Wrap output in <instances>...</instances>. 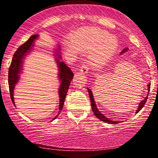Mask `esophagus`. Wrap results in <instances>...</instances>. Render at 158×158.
I'll list each match as a JSON object with an SVG mask.
<instances>
[{
	"mask_svg": "<svg viewBox=\"0 0 158 158\" xmlns=\"http://www.w3.org/2000/svg\"><path fill=\"white\" fill-rule=\"evenodd\" d=\"M80 71L82 73H88V67L85 64H82V65H81V68H80Z\"/></svg>",
	"mask_w": 158,
	"mask_h": 158,
	"instance_id": "esophagus-1",
	"label": "esophagus"
}]
</instances>
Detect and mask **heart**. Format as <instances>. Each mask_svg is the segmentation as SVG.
<instances>
[{
    "label": "heart",
    "instance_id": "b5f03b06",
    "mask_svg": "<svg viewBox=\"0 0 158 158\" xmlns=\"http://www.w3.org/2000/svg\"><path fill=\"white\" fill-rule=\"evenodd\" d=\"M73 41L79 50L90 52V63L94 67L104 64L118 48V41L115 37L97 28L85 27L77 30L73 35ZM69 48L75 49L71 44H69Z\"/></svg>",
    "mask_w": 158,
    "mask_h": 158
}]
</instances>
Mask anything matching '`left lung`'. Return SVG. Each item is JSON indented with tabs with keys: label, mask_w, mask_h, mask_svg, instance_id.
<instances>
[{
	"label": "left lung",
	"mask_w": 158,
	"mask_h": 158,
	"mask_svg": "<svg viewBox=\"0 0 158 158\" xmlns=\"http://www.w3.org/2000/svg\"><path fill=\"white\" fill-rule=\"evenodd\" d=\"M127 50H128V48H125L124 50H123V51L120 52V54H123V53H124V52H127ZM150 85H151V84H150V83H149V84H148V85H147L148 91H149V90H150ZM88 93H89V97H90V104H91L92 110H93L94 114H95L96 117H97L98 119H100V120L103 121V122L110 123V124H116V123H118V122H117V121H114V120H111V119H109L108 118H107L106 116H104L102 113H100V112H99V110H98L97 106H96L95 101H94V99L93 93H92L91 90H90V89H89V88H88ZM148 96V92L147 97L145 98L144 99H143V100L140 102V103H139V106H138V108H137V111H136V114L138 113L139 110H140L143 108L144 105L146 104V101H147Z\"/></svg>",
	"instance_id": "8db88e82"
}]
</instances>
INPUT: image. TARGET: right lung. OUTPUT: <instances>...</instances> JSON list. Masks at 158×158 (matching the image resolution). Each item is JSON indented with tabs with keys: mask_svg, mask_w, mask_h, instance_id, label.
<instances>
[{
	"mask_svg": "<svg viewBox=\"0 0 158 158\" xmlns=\"http://www.w3.org/2000/svg\"><path fill=\"white\" fill-rule=\"evenodd\" d=\"M39 37L38 35H33L30 36L24 44L19 47L17 49L15 54H14L13 57H12V62L9 68V75H8V82H9V88H10V97L12 99V102L15 105L14 102V97H13V92L14 88H15V85L17 84L19 79H20V74L22 71V64H23V59L26 56L27 52H30V50H32L34 46V41L35 40ZM60 48L59 50H56V62L58 64V68H59V78L61 81V85L59 89V114H60L61 109H62L63 106L64 104L65 97H66L67 93L70 86L71 80L73 79V73L71 71L70 68L67 66V64L63 61H61V54L59 52ZM58 114V115H59ZM58 115L54 119H56L58 117Z\"/></svg>",
	"mask_w": 158,
	"mask_h": 158,
	"instance_id": "right-lung-1",
	"label": "right lung"
}]
</instances>
